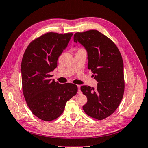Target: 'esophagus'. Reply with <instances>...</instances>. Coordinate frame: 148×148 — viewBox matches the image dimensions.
<instances>
[{"mask_svg":"<svg viewBox=\"0 0 148 148\" xmlns=\"http://www.w3.org/2000/svg\"><path fill=\"white\" fill-rule=\"evenodd\" d=\"M77 89H78V93H81V90H80V86H77Z\"/></svg>","mask_w":148,"mask_h":148,"instance_id":"obj_1","label":"esophagus"}]
</instances>
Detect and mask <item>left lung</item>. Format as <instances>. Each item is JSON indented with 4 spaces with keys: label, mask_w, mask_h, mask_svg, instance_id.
Segmentation results:
<instances>
[{
    "label": "left lung",
    "mask_w": 148,
    "mask_h": 148,
    "mask_svg": "<svg viewBox=\"0 0 148 148\" xmlns=\"http://www.w3.org/2000/svg\"><path fill=\"white\" fill-rule=\"evenodd\" d=\"M74 41L79 42L86 49L87 68L99 82L96 89L81 87L87 98L83 109L87 116L104 119L116 111L123 97L125 80L121 53L112 40L97 30L76 32Z\"/></svg>",
    "instance_id": "left-lung-1"
}]
</instances>
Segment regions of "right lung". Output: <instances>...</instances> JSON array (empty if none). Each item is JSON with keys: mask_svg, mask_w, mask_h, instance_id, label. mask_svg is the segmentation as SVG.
I'll use <instances>...</instances> for the list:
<instances>
[{"mask_svg": "<svg viewBox=\"0 0 148 148\" xmlns=\"http://www.w3.org/2000/svg\"><path fill=\"white\" fill-rule=\"evenodd\" d=\"M72 35L47 32L33 40L23 54L21 69L25 99L32 113L45 121L58 118L66 102L77 92L76 85L59 84L50 74Z\"/></svg>", "mask_w": 148, "mask_h": 148, "instance_id": "add662e5", "label": "right lung"}]
</instances>
